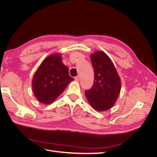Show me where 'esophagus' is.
<instances>
[{"label": "esophagus", "mask_w": 157, "mask_h": 157, "mask_svg": "<svg viewBox=\"0 0 157 157\" xmlns=\"http://www.w3.org/2000/svg\"><path fill=\"white\" fill-rule=\"evenodd\" d=\"M75 80H76V81H79V80H80L79 76H77V77H75Z\"/></svg>", "instance_id": "1"}]
</instances>
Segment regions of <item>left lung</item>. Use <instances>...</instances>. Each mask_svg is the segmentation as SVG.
Masks as SVG:
<instances>
[{"mask_svg": "<svg viewBox=\"0 0 157 157\" xmlns=\"http://www.w3.org/2000/svg\"><path fill=\"white\" fill-rule=\"evenodd\" d=\"M94 70L92 87L85 90L91 106L98 111L111 108L121 91V79L111 59L101 51L90 56Z\"/></svg>", "mask_w": 157, "mask_h": 157, "instance_id": "8db88e82", "label": "left lung"}]
</instances>
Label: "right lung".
Returning a JSON list of instances; mask_svg holds the SVG:
<instances>
[{
	"mask_svg": "<svg viewBox=\"0 0 157 157\" xmlns=\"http://www.w3.org/2000/svg\"><path fill=\"white\" fill-rule=\"evenodd\" d=\"M74 78L61 61L60 54L51 55L42 61L33 78V93L38 101L44 104L53 102Z\"/></svg>",
	"mask_w": 157,
	"mask_h": 157,
	"instance_id": "obj_1",
	"label": "right lung"
}]
</instances>
